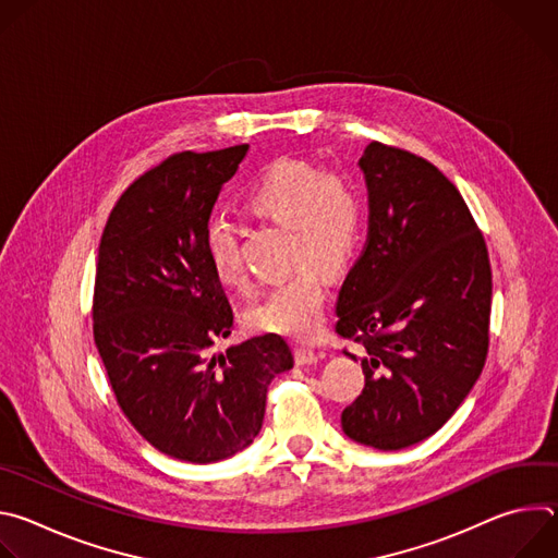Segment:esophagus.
<instances>
[{
	"instance_id": "34e87169",
	"label": "esophagus",
	"mask_w": 558,
	"mask_h": 558,
	"mask_svg": "<svg viewBox=\"0 0 558 558\" xmlns=\"http://www.w3.org/2000/svg\"><path fill=\"white\" fill-rule=\"evenodd\" d=\"M320 353H315L313 349H308V347H300V349H295V362L300 364V366H308V364H317L320 362Z\"/></svg>"
}]
</instances>
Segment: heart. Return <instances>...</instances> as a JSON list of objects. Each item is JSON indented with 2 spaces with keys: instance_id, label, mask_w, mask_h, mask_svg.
Masks as SVG:
<instances>
[{
  "instance_id": "b5f03b06",
  "label": "heart",
  "mask_w": 558,
  "mask_h": 558,
  "mask_svg": "<svg viewBox=\"0 0 558 558\" xmlns=\"http://www.w3.org/2000/svg\"><path fill=\"white\" fill-rule=\"evenodd\" d=\"M247 207L276 225L289 227L291 263H311L271 287L252 306L250 325L256 331L308 340L325 323L327 271H340L353 258L364 205L357 185L342 172H320L306 161H276L250 187ZM205 250L222 284L245 282V265L235 229L214 220L205 233Z\"/></svg>"
}]
</instances>
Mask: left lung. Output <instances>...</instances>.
<instances>
[{
    "instance_id": "1",
    "label": "left lung",
    "mask_w": 558,
    "mask_h": 558,
    "mask_svg": "<svg viewBox=\"0 0 558 558\" xmlns=\"http://www.w3.org/2000/svg\"><path fill=\"white\" fill-rule=\"evenodd\" d=\"M368 241L342 282L336 331L364 347V388L342 411L349 439L402 450L437 433L480 379L493 274L457 187L426 158L368 143Z\"/></svg>"
}]
</instances>
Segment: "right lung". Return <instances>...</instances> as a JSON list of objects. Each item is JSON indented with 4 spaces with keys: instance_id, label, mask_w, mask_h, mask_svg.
Returning <instances> with one entry per match:
<instances>
[{
    "instance_id": "1",
    "label": "right lung",
    "mask_w": 558,
    "mask_h": 558,
    "mask_svg": "<svg viewBox=\"0 0 558 558\" xmlns=\"http://www.w3.org/2000/svg\"><path fill=\"white\" fill-rule=\"evenodd\" d=\"M247 149L170 156L123 192L99 245L95 344L117 402L143 439L190 463L245 450L263 428L271 379L293 368L276 333L211 355L233 311L205 233Z\"/></svg>"
}]
</instances>
